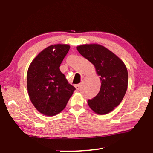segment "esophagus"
<instances>
[{"label":"esophagus","instance_id":"obj_1","mask_svg":"<svg viewBox=\"0 0 153 153\" xmlns=\"http://www.w3.org/2000/svg\"><path fill=\"white\" fill-rule=\"evenodd\" d=\"M76 89L77 90H79L80 88H81V84H77V85H76Z\"/></svg>","mask_w":153,"mask_h":153}]
</instances>
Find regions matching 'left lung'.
I'll list each match as a JSON object with an SVG mask.
<instances>
[{
	"instance_id": "1",
	"label": "left lung",
	"mask_w": 153,
	"mask_h": 153,
	"mask_svg": "<svg viewBox=\"0 0 153 153\" xmlns=\"http://www.w3.org/2000/svg\"><path fill=\"white\" fill-rule=\"evenodd\" d=\"M77 49L94 65L101 81L99 92L88 100V104L99 115L111 112L120 104L128 88V74L125 64L112 52L97 44L81 45Z\"/></svg>"
}]
</instances>
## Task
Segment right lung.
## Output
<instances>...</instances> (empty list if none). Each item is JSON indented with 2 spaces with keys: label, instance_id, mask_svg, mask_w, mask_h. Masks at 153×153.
<instances>
[{
  "label": "right lung",
  "instance_id": "right-lung-1",
  "mask_svg": "<svg viewBox=\"0 0 153 153\" xmlns=\"http://www.w3.org/2000/svg\"><path fill=\"white\" fill-rule=\"evenodd\" d=\"M69 48L67 45L48 46L38 54L28 68L27 86L30 100L45 115L53 116L63 111L76 90L59 69Z\"/></svg>",
  "mask_w": 153,
  "mask_h": 153
}]
</instances>
